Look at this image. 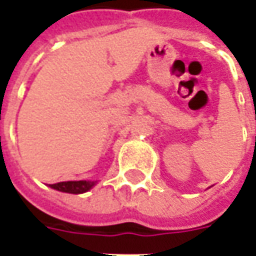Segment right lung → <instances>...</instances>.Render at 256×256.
I'll list each match as a JSON object with an SVG mask.
<instances>
[{"label": "right lung", "instance_id": "1", "mask_svg": "<svg viewBox=\"0 0 256 256\" xmlns=\"http://www.w3.org/2000/svg\"><path fill=\"white\" fill-rule=\"evenodd\" d=\"M96 184V182H86V180H78V182H60V183L50 184L51 188L62 191V192H70V194H82L88 191Z\"/></svg>", "mask_w": 256, "mask_h": 256}]
</instances>
